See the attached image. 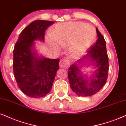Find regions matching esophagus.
I'll use <instances>...</instances> for the list:
<instances>
[{
  "instance_id": "1",
  "label": "esophagus",
  "mask_w": 126,
  "mask_h": 126,
  "mask_svg": "<svg viewBox=\"0 0 126 126\" xmlns=\"http://www.w3.org/2000/svg\"><path fill=\"white\" fill-rule=\"evenodd\" d=\"M70 60L68 59H63L60 60V67L62 68H67L70 66Z\"/></svg>"
}]
</instances>
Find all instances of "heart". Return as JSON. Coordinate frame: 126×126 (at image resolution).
Returning <instances> with one entry per match:
<instances>
[{
	"label": "heart",
	"mask_w": 126,
	"mask_h": 126,
	"mask_svg": "<svg viewBox=\"0 0 126 126\" xmlns=\"http://www.w3.org/2000/svg\"><path fill=\"white\" fill-rule=\"evenodd\" d=\"M96 37L93 27L82 22H67L57 24L52 30V36L47 41L55 47L67 45L70 55L81 53L90 47Z\"/></svg>",
	"instance_id": "b5f03b06"
}]
</instances>
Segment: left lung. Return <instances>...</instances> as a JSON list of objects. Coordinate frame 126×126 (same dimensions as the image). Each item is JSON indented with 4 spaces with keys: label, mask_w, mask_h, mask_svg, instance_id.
I'll return each mask as SVG.
<instances>
[{
    "label": "left lung",
    "mask_w": 126,
    "mask_h": 126,
    "mask_svg": "<svg viewBox=\"0 0 126 126\" xmlns=\"http://www.w3.org/2000/svg\"><path fill=\"white\" fill-rule=\"evenodd\" d=\"M98 39L95 44L90 47L88 55L83 58H89L92 62H95V73L90 81L85 79L79 68L81 60H77L71 65L68 71L70 85L73 91L80 96H90L96 94L106 82L109 71V59L106 47V41L101 33L96 28Z\"/></svg>",
    "instance_id": "8db88e82"
}]
</instances>
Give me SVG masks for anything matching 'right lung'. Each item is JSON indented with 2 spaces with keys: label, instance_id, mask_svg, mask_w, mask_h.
Instances as JSON below:
<instances>
[{
  "label": "right lung",
  "instance_id": "right-lung-1",
  "mask_svg": "<svg viewBox=\"0 0 126 126\" xmlns=\"http://www.w3.org/2000/svg\"><path fill=\"white\" fill-rule=\"evenodd\" d=\"M54 22L37 20L25 27L13 50V71L18 87L31 98H42L51 90L59 59L39 58L33 52L34 41H44L45 32Z\"/></svg>",
  "mask_w": 126,
  "mask_h": 126
}]
</instances>
